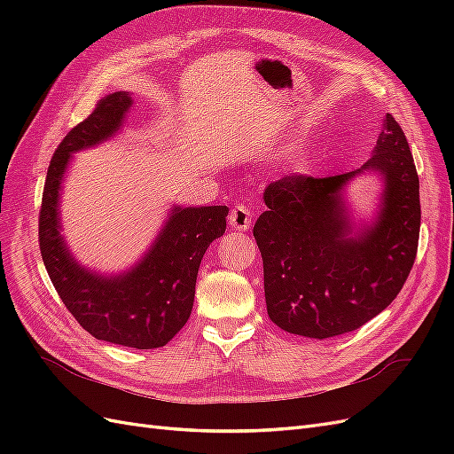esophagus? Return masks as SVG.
<instances>
[{
    "label": "esophagus",
    "instance_id": "34e87169",
    "mask_svg": "<svg viewBox=\"0 0 454 454\" xmlns=\"http://www.w3.org/2000/svg\"><path fill=\"white\" fill-rule=\"evenodd\" d=\"M229 223L235 231H250L252 227V210L246 204H239L229 214Z\"/></svg>",
    "mask_w": 454,
    "mask_h": 454
}]
</instances>
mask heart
<instances>
[{"instance_id":"obj_1","label":"heart","mask_w":454,"mask_h":454,"mask_svg":"<svg viewBox=\"0 0 454 454\" xmlns=\"http://www.w3.org/2000/svg\"><path fill=\"white\" fill-rule=\"evenodd\" d=\"M301 160H303V155L297 153V155H295V164H301Z\"/></svg>"}]
</instances>
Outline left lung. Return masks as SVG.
Segmentation results:
<instances>
[{"instance_id": "8db88e82", "label": "left lung", "mask_w": 454, "mask_h": 454, "mask_svg": "<svg viewBox=\"0 0 454 454\" xmlns=\"http://www.w3.org/2000/svg\"><path fill=\"white\" fill-rule=\"evenodd\" d=\"M385 182L373 224L356 228L341 191L352 176ZM254 225L263 257L269 318L284 332L327 339L354 332L387 309L415 263L420 231L419 174L405 134L387 114L360 170L286 176L265 189Z\"/></svg>"}]
</instances>
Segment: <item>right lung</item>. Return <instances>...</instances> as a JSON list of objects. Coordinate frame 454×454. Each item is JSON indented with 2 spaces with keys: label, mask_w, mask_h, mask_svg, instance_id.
<instances>
[{
  "label": "right lung",
  "mask_w": 454,
  "mask_h": 454,
  "mask_svg": "<svg viewBox=\"0 0 454 454\" xmlns=\"http://www.w3.org/2000/svg\"><path fill=\"white\" fill-rule=\"evenodd\" d=\"M130 106L129 92L106 96L54 151L39 210V250L54 290L81 327L100 340L147 350L167 345L189 320L202 255L225 232L229 208L174 206L144 257L114 277L77 263L60 235L64 172L72 153L115 136Z\"/></svg>",
  "instance_id": "add662e5"
}]
</instances>
